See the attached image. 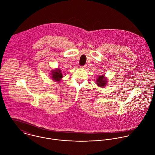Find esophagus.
<instances>
[{"instance_id":"esophagus-1","label":"esophagus","mask_w":155,"mask_h":155,"mask_svg":"<svg viewBox=\"0 0 155 155\" xmlns=\"http://www.w3.org/2000/svg\"><path fill=\"white\" fill-rule=\"evenodd\" d=\"M87 65L86 64H85V65H84V66H81V68H83V69H85V68H87Z\"/></svg>"}]
</instances>
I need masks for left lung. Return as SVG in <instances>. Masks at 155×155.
Here are the masks:
<instances>
[{"label":"left lung","mask_w":155,"mask_h":155,"mask_svg":"<svg viewBox=\"0 0 155 155\" xmlns=\"http://www.w3.org/2000/svg\"><path fill=\"white\" fill-rule=\"evenodd\" d=\"M107 83H108L107 78L105 77L104 75H99L96 80V84L100 87H102V88L105 87Z\"/></svg>","instance_id":"left-lung-1"}]
</instances>
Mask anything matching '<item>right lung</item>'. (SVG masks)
<instances>
[{
	"label": "right lung",
	"instance_id": "1",
	"mask_svg": "<svg viewBox=\"0 0 155 155\" xmlns=\"http://www.w3.org/2000/svg\"><path fill=\"white\" fill-rule=\"evenodd\" d=\"M51 75V78L55 81H60L63 78V74L61 73V71L59 68H56L52 69L49 73Z\"/></svg>",
	"mask_w": 155,
	"mask_h": 155
}]
</instances>
